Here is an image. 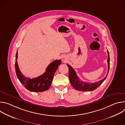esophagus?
<instances>
[{
	"label": "esophagus",
	"mask_w": 125,
	"mask_h": 125,
	"mask_svg": "<svg viewBox=\"0 0 125 125\" xmlns=\"http://www.w3.org/2000/svg\"><path fill=\"white\" fill-rule=\"evenodd\" d=\"M62 61L63 62H66L67 61V58L66 57H63L62 59Z\"/></svg>",
	"instance_id": "esophagus-1"
}]
</instances>
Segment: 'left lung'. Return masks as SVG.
I'll use <instances>...</instances> for the list:
<instances>
[{
	"instance_id": "obj_1",
	"label": "left lung",
	"mask_w": 125,
	"mask_h": 125,
	"mask_svg": "<svg viewBox=\"0 0 125 125\" xmlns=\"http://www.w3.org/2000/svg\"><path fill=\"white\" fill-rule=\"evenodd\" d=\"M108 52V73L106 75V77L101 81L95 83H90L83 82L82 81H80L79 77L77 76L75 71L71 67L69 64H67L69 68V78L70 80V82L71 84H72L73 87L76 89V90L80 91L83 92H88V91H93L95 90L100 85L104 82V81L106 79L107 76L108 75L109 67H110V58H109V51H107Z\"/></svg>"
}]
</instances>
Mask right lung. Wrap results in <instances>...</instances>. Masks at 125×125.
<instances>
[{"instance_id": "right-lung-1", "label": "right lung", "mask_w": 125, "mask_h": 125, "mask_svg": "<svg viewBox=\"0 0 125 125\" xmlns=\"http://www.w3.org/2000/svg\"><path fill=\"white\" fill-rule=\"evenodd\" d=\"M17 58L18 50L15 60V71L17 78L25 88L32 92H42L47 91L51 84L54 74L58 66L61 64L60 60L53 61L47 66L44 74L37 78L30 79L25 77L21 72L17 61Z\"/></svg>"}]
</instances>
